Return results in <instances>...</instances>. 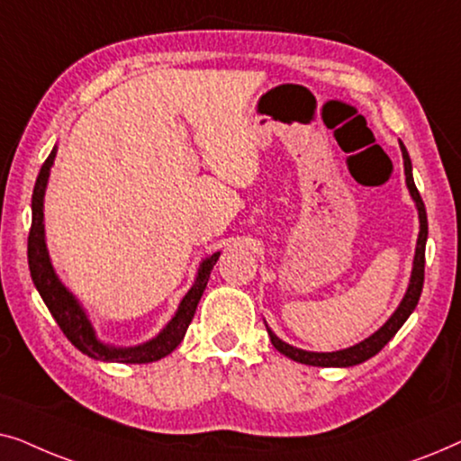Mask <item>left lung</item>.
I'll list each match as a JSON object with an SVG mask.
<instances>
[{
    "label": "left lung",
    "instance_id": "1",
    "mask_svg": "<svg viewBox=\"0 0 461 461\" xmlns=\"http://www.w3.org/2000/svg\"><path fill=\"white\" fill-rule=\"evenodd\" d=\"M401 144V153H402V166H405V182L409 188V194H411L415 207H418V218H420V235H418V245H415V256H413V268H411V279H409L407 292L402 295L401 304L396 311L390 314V319L384 323L380 330L375 333H371L369 338H365L363 342H358L350 348L344 350H336V352H311V350H302L295 348V346L283 342L281 338H276L273 330L267 325L270 342L281 355H285L292 358V361L304 363V365H312V367H352V365L365 363L367 358L375 357L384 346H386L390 339L396 336V331L401 330L402 323L409 319V314L415 311L418 306L420 295H421V287H424V264H426V239H428V218H426V205L421 201L418 188H415L413 182V172H411V159H409V153L405 149V144Z\"/></svg>",
    "mask_w": 461,
    "mask_h": 461
}]
</instances>
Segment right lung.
<instances>
[{"label":"right lung","mask_w":461,"mask_h":461,"mask_svg":"<svg viewBox=\"0 0 461 461\" xmlns=\"http://www.w3.org/2000/svg\"><path fill=\"white\" fill-rule=\"evenodd\" d=\"M56 159V147L52 153L43 163L37 176L35 188H33V199H31V212H33V222H31L29 230V245H27V256H29V270L31 279H33L37 292H40L41 300L46 302L48 311L52 312L56 323L62 330V333L68 338L75 348L84 352V355L96 358V361L106 363H153L159 358L167 357L169 352L178 348V344L185 339V333L191 325L197 311V304L203 295V289L210 281V273L213 264L218 262L220 251L207 256L205 260H201L197 276H194L193 287L188 289L185 298L180 300L178 311L169 323L157 333L155 338L147 339V342L136 344V346H113L104 344L103 339L96 336L90 317H87L86 308L81 306V302L75 298L73 292H68L65 283L60 281V276L56 275L50 260L48 245H46V224H43V197H46V186L50 178V169L54 166Z\"/></svg>","instance_id":"1"}]
</instances>
